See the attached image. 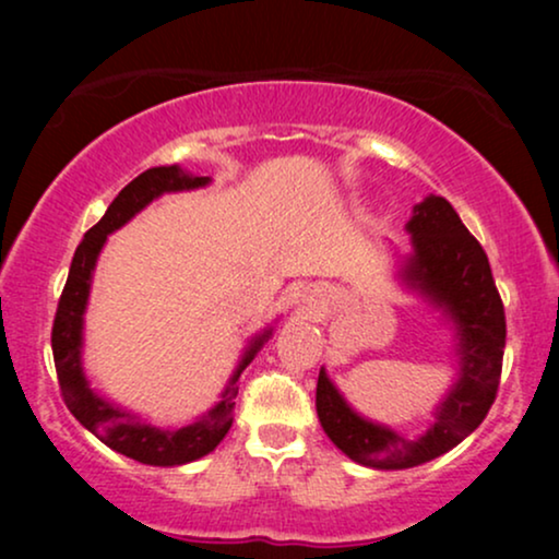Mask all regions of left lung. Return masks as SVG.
Segmentation results:
<instances>
[{
	"label": "left lung",
	"mask_w": 559,
	"mask_h": 559,
	"mask_svg": "<svg viewBox=\"0 0 559 559\" xmlns=\"http://www.w3.org/2000/svg\"><path fill=\"white\" fill-rule=\"evenodd\" d=\"M415 254L404 280L435 305L445 308L461 335V377L438 407V419L419 440L373 425L348 407L320 369L316 409L328 438L350 461L369 468H415L448 453L484 423L501 381L507 316L491 264L476 236L463 226L445 198L430 195L407 224Z\"/></svg>",
	"instance_id": "obj_1"
}]
</instances>
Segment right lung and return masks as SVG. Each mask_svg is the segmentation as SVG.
Returning <instances> with one entry per match:
<instances>
[{
  "instance_id": "obj_1",
  "label": "right lung",
  "mask_w": 559,
  "mask_h": 559,
  "mask_svg": "<svg viewBox=\"0 0 559 559\" xmlns=\"http://www.w3.org/2000/svg\"><path fill=\"white\" fill-rule=\"evenodd\" d=\"M209 178H195V175L182 173L178 165L170 167H152V170L136 175L121 193L114 198L104 218L94 228H88L83 241L75 249L71 272H68L63 295L58 300L56 320H52V361H56L60 394H63L66 407L79 423L96 435L104 445H109L117 453L134 457V461L147 465H182L198 461L205 453H211L226 432L231 430L234 423V400L239 394L241 371L247 369L259 346L270 338L272 331L259 335L251 343L249 354L241 358L231 384L224 392L216 407L209 415L198 419L193 425L178 427V430H159L155 425L142 423L119 407H111L102 396H96L88 389V381L81 369V331H83V310L88 302L91 274H94L98 251H102L106 236L124 226L134 213H140L150 201H155L163 193H175V190L201 188Z\"/></svg>"
}]
</instances>
